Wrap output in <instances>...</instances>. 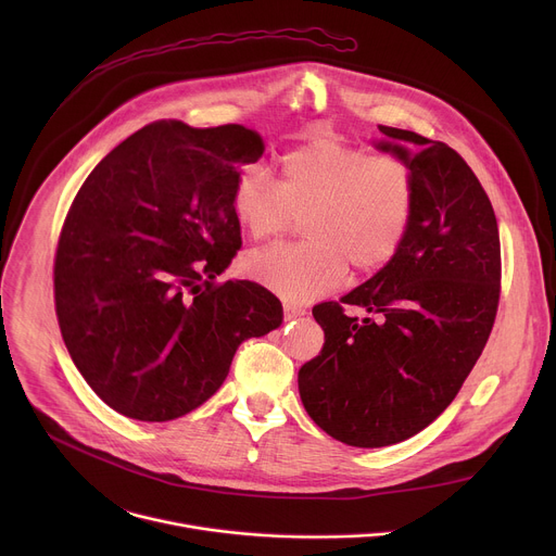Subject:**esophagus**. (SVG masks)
<instances>
[{"label": "esophagus", "instance_id": "obj_1", "mask_svg": "<svg viewBox=\"0 0 556 556\" xmlns=\"http://www.w3.org/2000/svg\"><path fill=\"white\" fill-rule=\"evenodd\" d=\"M305 314V307L303 305H294V303H283V316L286 319H296V316Z\"/></svg>", "mask_w": 556, "mask_h": 556}]
</instances>
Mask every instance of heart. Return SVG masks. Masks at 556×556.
<instances>
[{
  "mask_svg": "<svg viewBox=\"0 0 556 556\" xmlns=\"http://www.w3.org/2000/svg\"><path fill=\"white\" fill-rule=\"evenodd\" d=\"M237 222L255 242L277 240L303 217L305 242L244 257L242 270L286 301H309L348 275L371 277L403 249L418 206L414 169L332 136H312L281 155L279 182L262 165L237 174Z\"/></svg>",
  "mask_w": 556,
  "mask_h": 556,
  "instance_id": "obj_1",
  "label": "heart"
}]
</instances>
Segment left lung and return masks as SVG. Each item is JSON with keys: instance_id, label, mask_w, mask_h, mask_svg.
Listing matches in <instances>:
<instances>
[{"instance_id": "obj_1", "label": "left lung", "mask_w": 556, "mask_h": 556, "mask_svg": "<svg viewBox=\"0 0 556 556\" xmlns=\"http://www.w3.org/2000/svg\"><path fill=\"white\" fill-rule=\"evenodd\" d=\"M414 169L418 206L407 240L341 301L314 305L326 343L299 369L307 416L350 446L378 448L429 427L478 363L497 316L502 249L493 204L464 157L440 140L378 125Z\"/></svg>"}]
</instances>
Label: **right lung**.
I'll return each instance as SVG.
<instances>
[{"label":"right lung","mask_w":556,"mask_h":556,"mask_svg":"<svg viewBox=\"0 0 556 556\" xmlns=\"http://www.w3.org/2000/svg\"><path fill=\"white\" fill-rule=\"evenodd\" d=\"M264 138L244 125L155 121L112 149L78 189L54 255L63 343L114 412L176 420L219 389L251 337L281 324L255 281H213L242 247L230 204Z\"/></svg>","instance_id":"right-lung-1"}]
</instances>
